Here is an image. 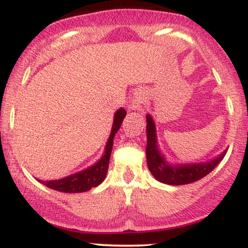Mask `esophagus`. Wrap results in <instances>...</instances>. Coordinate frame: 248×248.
<instances>
[{
    "label": "esophagus",
    "mask_w": 248,
    "mask_h": 248,
    "mask_svg": "<svg viewBox=\"0 0 248 248\" xmlns=\"http://www.w3.org/2000/svg\"><path fill=\"white\" fill-rule=\"evenodd\" d=\"M132 108L133 110H141L142 109V99L139 98V96H135L132 102Z\"/></svg>",
    "instance_id": "34e87169"
}]
</instances>
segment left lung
I'll return each mask as SVG.
<instances>
[{"label":"left lung","instance_id":"left-lung-1","mask_svg":"<svg viewBox=\"0 0 248 248\" xmlns=\"http://www.w3.org/2000/svg\"><path fill=\"white\" fill-rule=\"evenodd\" d=\"M147 164L152 175L158 182L169 186H183L193 183L205 177L216 167L220 163L227 150L219 154L212 160L201 163L171 164L167 161L166 155L161 153L157 143L156 126L153 116L147 114Z\"/></svg>","mask_w":248,"mask_h":248}]
</instances>
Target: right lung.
Returning a JSON list of instances; mask_svg holds the SVG:
<instances>
[{
  "mask_svg": "<svg viewBox=\"0 0 248 248\" xmlns=\"http://www.w3.org/2000/svg\"><path fill=\"white\" fill-rule=\"evenodd\" d=\"M127 112L124 108H119L115 112L112 130H110V135L107 140L106 147H105V152L102 154L100 160L95 162L93 166L88 167L86 169L81 170V171L66 176L64 178L53 179V181H42V179H38V182H41L42 184L50 187V189L67 193L85 192L101 184L107 175L110 153H112L113 148V140H114L115 134L120 129L121 124Z\"/></svg>",
  "mask_w": 248,
  "mask_h": 248,
  "instance_id": "add662e5",
  "label": "right lung"
}]
</instances>
